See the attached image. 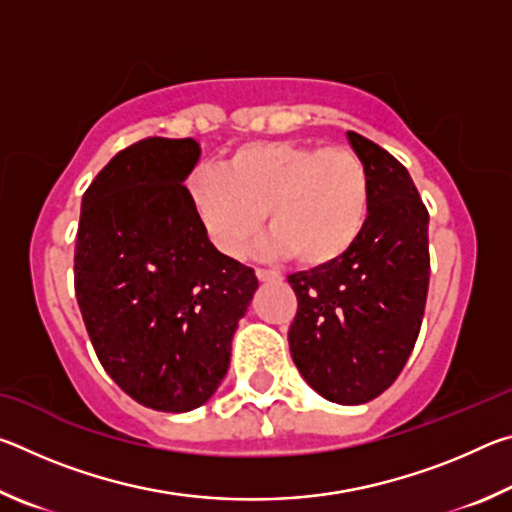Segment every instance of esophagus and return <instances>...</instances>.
Instances as JSON below:
<instances>
[{"label": "esophagus", "mask_w": 512, "mask_h": 512, "mask_svg": "<svg viewBox=\"0 0 512 512\" xmlns=\"http://www.w3.org/2000/svg\"><path fill=\"white\" fill-rule=\"evenodd\" d=\"M255 275H257V280H262V282H273L282 277L277 271H271V268H255Z\"/></svg>", "instance_id": "1"}]
</instances>
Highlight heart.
<instances>
[{"instance_id":"obj_1","label":"heart","mask_w":512,"mask_h":512,"mask_svg":"<svg viewBox=\"0 0 512 512\" xmlns=\"http://www.w3.org/2000/svg\"><path fill=\"white\" fill-rule=\"evenodd\" d=\"M187 198L223 255L246 253L264 212L268 250L320 268L339 262L366 230L372 178L352 146L250 142L237 146L219 171L189 173Z\"/></svg>"}]
</instances>
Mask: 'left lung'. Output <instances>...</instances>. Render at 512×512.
Segmentation results:
<instances>
[{
	"label": "left lung",
	"instance_id": "8db88e82",
	"mask_svg": "<svg viewBox=\"0 0 512 512\" xmlns=\"http://www.w3.org/2000/svg\"><path fill=\"white\" fill-rule=\"evenodd\" d=\"M372 178L370 219L339 262L287 277L298 311L291 359L329 402L366 404L400 375L418 341L429 291V212L409 171L350 131Z\"/></svg>",
	"mask_w": 512,
	"mask_h": 512
}]
</instances>
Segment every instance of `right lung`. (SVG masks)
I'll use <instances>...</instances> for the list:
<instances>
[{"instance_id": "right-lung-1", "label": "right lung", "mask_w": 512, "mask_h": 512, "mask_svg": "<svg viewBox=\"0 0 512 512\" xmlns=\"http://www.w3.org/2000/svg\"><path fill=\"white\" fill-rule=\"evenodd\" d=\"M192 137H146L119 151L83 194L74 291L103 370L155 411L214 395L257 289L255 271L207 239L183 185Z\"/></svg>"}]
</instances>
